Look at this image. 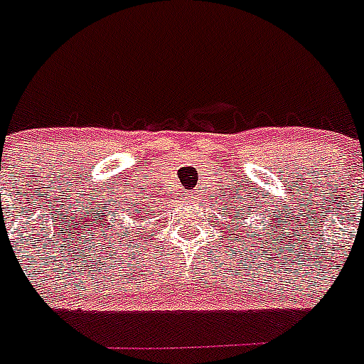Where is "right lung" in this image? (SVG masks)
<instances>
[{"mask_svg":"<svg viewBox=\"0 0 364 364\" xmlns=\"http://www.w3.org/2000/svg\"><path fill=\"white\" fill-rule=\"evenodd\" d=\"M133 206H135L136 209L133 210L132 207H131V209L127 210V216H129V218H133V220H135V218H136V215H140V213H139V210H136V205ZM146 215H148V213H146ZM125 231H127V229H125Z\"/></svg>","mask_w":364,"mask_h":364,"instance_id":"right-lung-1","label":"right lung"}]
</instances>
